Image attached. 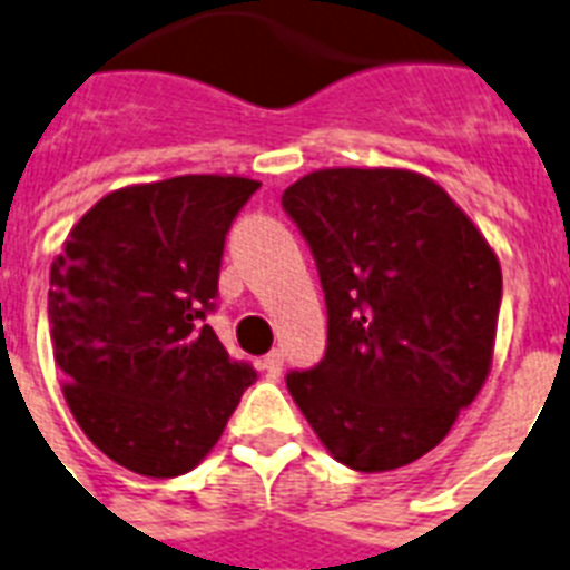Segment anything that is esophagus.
I'll return each mask as SVG.
<instances>
[{"mask_svg":"<svg viewBox=\"0 0 570 570\" xmlns=\"http://www.w3.org/2000/svg\"><path fill=\"white\" fill-rule=\"evenodd\" d=\"M282 364H285V355H282L279 350H274V352H267V355H265V361H262V370H265L271 379H279Z\"/></svg>","mask_w":570,"mask_h":570,"instance_id":"34e87169","label":"esophagus"}]
</instances>
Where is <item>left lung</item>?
<instances>
[{"instance_id":"1","label":"left lung","mask_w":570,"mask_h":570,"mask_svg":"<svg viewBox=\"0 0 570 570\" xmlns=\"http://www.w3.org/2000/svg\"><path fill=\"white\" fill-rule=\"evenodd\" d=\"M282 206L312 247L326 355L288 375L320 443L355 472L440 445L492 370L501 265L472 218L407 168H320Z\"/></svg>"}]
</instances>
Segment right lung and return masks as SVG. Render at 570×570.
Masks as SVG:
<instances>
[{
    "label": "right lung",
    "mask_w": 570,
    "mask_h": 570,
    "mask_svg": "<svg viewBox=\"0 0 570 570\" xmlns=\"http://www.w3.org/2000/svg\"><path fill=\"white\" fill-rule=\"evenodd\" d=\"M262 183L183 174L105 195L51 262L49 332L89 443L145 478L191 472L256 370L204 323L224 242Z\"/></svg>",
    "instance_id": "add662e5"
}]
</instances>
